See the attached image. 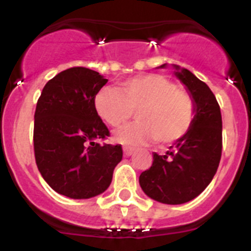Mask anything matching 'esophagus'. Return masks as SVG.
<instances>
[{"label":"esophagus","instance_id":"obj_1","mask_svg":"<svg viewBox=\"0 0 251 251\" xmlns=\"http://www.w3.org/2000/svg\"><path fill=\"white\" fill-rule=\"evenodd\" d=\"M123 152L126 156H130L133 152H134V148L132 147H123Z\"/></svg>","mask_w":251,"mask_h":251}]
</instances>
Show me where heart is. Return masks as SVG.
Returning <instances> with one entry per match:
<instances>
[{"label": "heart", "mask_w": 251, "mask_h": 251, "mask_svg": "<svg viewBox=\"0 0 251 251\" xmlns=\"http://www.w3.org/2000/svg\"><path fill=\"white\" fill-rule=\"evenodd\" d=\"M97 114L110 127L127 123L137 110L138 122L114 134L122 145L137 146L158 141L172 145L192 129L196 103L192 95L159 74L137 75L122 81L118 90L101 88L94 95Z\"/></svg>", "instance_id": "b5f03b06"}]
</instances>
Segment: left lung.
I'll return each instance as SVG.
<instances>
[{
	"mask_svg": "<svg viewBox=\"0 0 251 251\" xmlns=\"http://www.w3.org/2000/svg\"><path fill=\"white\" fill-rule=\"evenodd\" d=\"M175 68L176 76L196 103L195 124L166 154L153 153L152 166L139 176L145 194L168 205L188 202L199 196L214 178L223 151V119L214 93L190 70Z\"/></svg>",
	"mask_w": 251,
	"mask_h": 251,
	"instance_id": "8db88e82",
	"label": "left lung"
}]
</instances>
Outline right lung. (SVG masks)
<instances>
[{"label":"right lung","mask_w":251,"mask_h":251,"mask_svg":"<svg viewBox=\"0 0 251 251\" xmlns=\"http://www.w3.org/2000/svg\"><path fill=\"white\" fill-rule=\"evenodd\" d=\"M106 81L94 70L75 66L49 80L37 100V168L52 190L70 199H90L105 191L123 157L121 145L98 143L110 136L93 103Z\"/></svg>","instance_id":"obj_1"}]
</instances>
